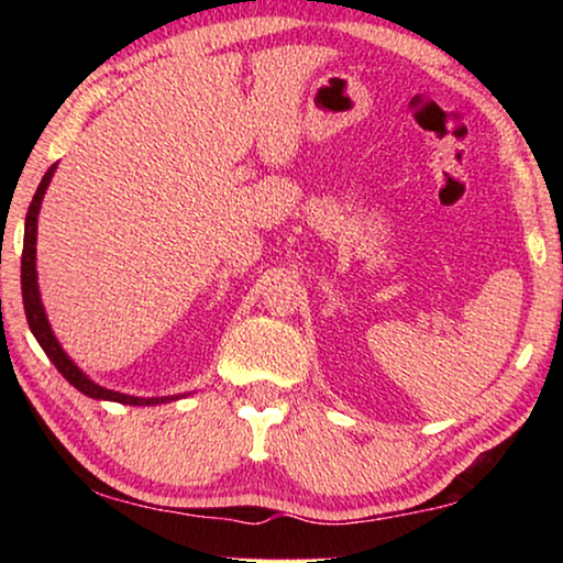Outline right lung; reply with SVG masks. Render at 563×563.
Instances as JSON below:
<instances>
[{
    "instance_id": "add662e5",
    "label": "right lung",
    "mask_w": 563,
    "mask_h": 563,
    "mask_svg": "<svg viewBox=\"0 0 563 563\" xmlns=\"http://www.w3.org/2000/svg\"><path fill=\"white\" fill-rule=\"evenodd\" d=\"M53 168L51 166L48 172H45L41 187H37L33 202H30V210H27V218H25V243H22V305H25V318H27V325L33 330L35 341L41 343V349L45 351V356H48L53 364L60 374H64V379L68 384H74L76 389L84 391L87 397H95V399H110V402H122V405H158V402H168L172 397H130V395H120V391H112V389H104L99 387L89 379V376H84L79 368L74 366V361L66 356L64 349H60L56 335H53V330L48 325V318H45V310L41 305V291H37V272H35V241H37V212H41V202H43V195L45 189H48L51 184V176H53Z\"/></svg>"
}]
</instances>
